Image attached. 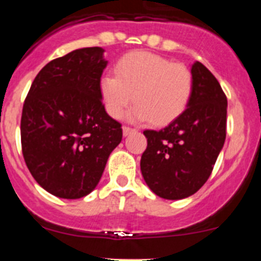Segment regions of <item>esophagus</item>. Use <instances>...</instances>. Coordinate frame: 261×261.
Wrapping results in <instances>:
<instances>
[{"mask_svg": "<svg viewBox=\"0 0 261 261\" xmlns=\"http://www.w3.org/2000/svg\"><path fill=\"white\" fill-rule=\"evenodd\" d=\"M132 132H135V129L133 128H129V126H126V125L123 126V135L124 136H128L129 133H132Z\"/></svg>", "mask_w": 261, "mask_h": 261, "instance_id": "1", "label": "esophagus"}]
</instances>
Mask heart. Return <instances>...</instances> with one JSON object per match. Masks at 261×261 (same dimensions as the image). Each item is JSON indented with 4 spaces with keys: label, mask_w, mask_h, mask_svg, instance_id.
<instances>
[{
    "label": "heart",
    "mask_w": 261,
    "mask_h": 261,
    "mask_svg": "<svg viewBox=\"0 0 261 261\" xmlns=\"http://www.w3.org/2000/svg\"><path fill=\"white\" fill-rule=\"evenodd\" d=\"M192 73L186 65L146 50L123 56L114 74H103L99 93L110 116L120 119L135 99L130 112L136 121L166 125L180 116L190 103Z\"/></svg>",
    "instance_id": "1"
}]
</instances>
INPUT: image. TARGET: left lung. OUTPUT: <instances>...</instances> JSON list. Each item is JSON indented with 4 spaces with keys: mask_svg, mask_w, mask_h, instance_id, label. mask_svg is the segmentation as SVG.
<instances>
[{
    "mask_svg": "<svg viewBox=\"0 0 261 261\" xmlns=\"http://www.w3.org/2000/svg\"><path fill=\"white\" fill-rule=\"evenodd\" d=\"M191 73L192 95L183 114L161 130L144 132L142 176L162 199L180 200L197 192L225 144L227 99L220 82L199 61Z\"/></svg>",
    "mask_w": 261,
    "mask_h": 261,
    "instance_id": "obj_1",
    "label": "left lung"
}]
</instances>
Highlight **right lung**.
I'll return each mask as SVG.
<instances>
[{
  "mask_svg": "<svg viewBox=\"0 0 261 261\" xmlns=\"http://www.w3.org/2000/svg\"><path fill=\"white\" fill-rule=\"evenodd\" d=\"M103 53L100 47L81 48L48 62L23 105L24 162L39 186L61 199L93 192L123 138L99 93L107 66Z\"/></svg>",
  "mask_w": 261,
  "mask_h": 261,
  "instance_id": "1",
  "label": "right lung"
}]
</instances>
